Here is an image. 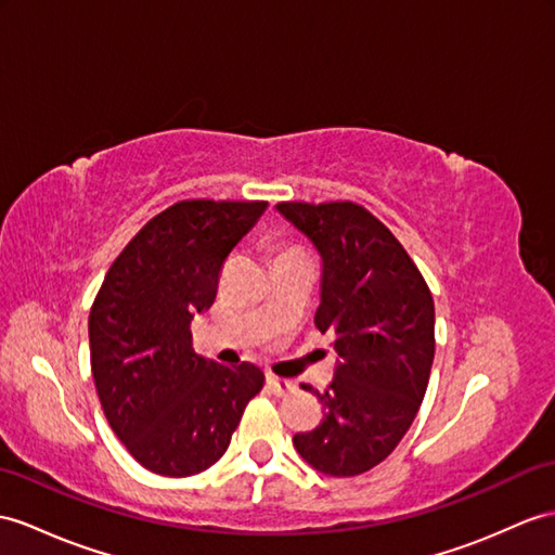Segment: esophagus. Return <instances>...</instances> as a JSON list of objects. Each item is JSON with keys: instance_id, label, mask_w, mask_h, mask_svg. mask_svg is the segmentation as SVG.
<instances>
[{"instance_id": "34e87169", "label": "esophagus", "mask_w": 555, "mask_h": 555, "mask_svg": "<svg viewBox=\"0 0 555 555\" xmlns=\"http://www.w3.org/2000/svg\"><path fill=\"white\" fill-rule=\"evenodd\" d=\"M268 386L270 390H273L275 396H287V393H294L296 384L289 382V379H282V376H268Z\"/></svg>"}]
</instances>
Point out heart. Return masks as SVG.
Returning a JSON list of instances; mask_svg holds the SVG:
<instances>
[{
	"label": "heart",
	"instance_id": "obj_1",
	"mask_svg": "<svg viewBox=\"0 0 555 555\" xmlns=\"http://www.w3.org/2000/svg\"><path fill=\"white\" fill-rule=\"evenodd\" d=\"M287 254H299V251H294V249H287L285 254H282V256H287Z\"/></svg>",
	"mask_w": 555,
	"mask_h": 555
}]
</instances>
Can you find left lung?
Masks as SVG:
<instances>
[{"mask_svg": "<svg viewBox=\"0 0 555 555\" xmlns=\"http://www.w3.org/2000/svg\"><path fill=\"white\" fill-rule=\"evenodd\" d=\"M278 211L320 254L315 327L334 336L339 353L332 384L313 390L322 422L296 434L294 448L327 476H360L398 448L422 408L436 356L434 296L396 235L362 205L280 202Z\"/></svg>", "mask_w": 555, "mask_h": 555, "instance_id": "obj_1", "label": "left lung"}]
</instances>
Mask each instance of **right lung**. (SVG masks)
Wrapping results in <instances>:
<instances>
[{"label": "right lung", "instance_id": "1", "mask_svg": "<svg viewBox=\"0 0 555 555\" xmlns=\"http://www.w3.org/2000/svg\"><path fill=\"white\" fill-rule=\"evenodd\" d=\"M268 202L183 199L153 216L113 261L89 313L91 374L115 436L137 462L185 478L219 462L263 388L251 362L195 353L191 320L209 310L225 256Z\"/></svg>", "mask_w": 555, "mask_h": 555}]
</instances>
